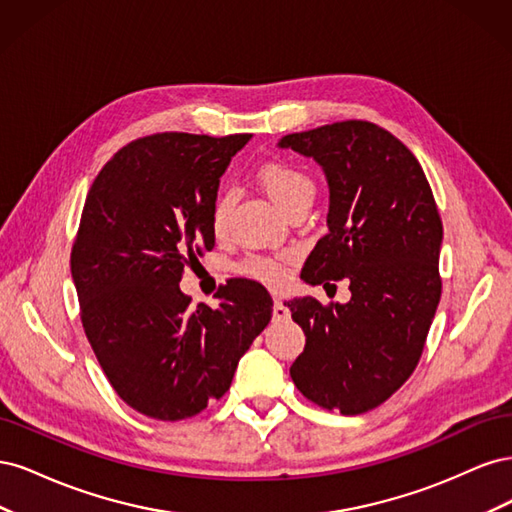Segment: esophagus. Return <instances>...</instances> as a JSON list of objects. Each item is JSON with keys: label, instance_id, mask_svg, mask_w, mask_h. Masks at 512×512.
Instances as JSON below:
<instances>
[{"label": "esophagus", "instance_id": "obj_1", "mask_svg": "<svg viewBox=\"0 0 512 512\" xmlns=\"http://www.w3.org/2000/svg\"><path fill=\"white\" fill-rule=\"evenodd\" d=\"M288 318H290V309L286 307V303L280 297H275L273 299V320L282 322V320H288Z\"/></svg>", "mask_w": 512, "mask_h": 512}]
</instances>
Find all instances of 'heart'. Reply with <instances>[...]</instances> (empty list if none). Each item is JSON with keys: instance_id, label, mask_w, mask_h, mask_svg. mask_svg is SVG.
I'll return each mask as SVG.
<instances>
[{"instance_id": "heart-1", "label": "heart", "mask_w": 512, "mask_h": 512, "mask_svg": "<svg viewBox=\"0 0 512 512\" xmlns=\"http://www.w3.org/2000/svg\"><path fill=\"white\" fill-rule=\"evenodd\" d=\"M258 179L262 188L273 198V203L282 211H290L305 200H314L316 188L314 181L309 179L305 170L299 166L288 164V162H269L260 168ZM230 194H220L215 198L213 211H211V224L215 232H224L230 215ZM245 271L260 282L267 284H282L286 280V260H275V258H252L245 265Z\"/></svg>"}]
</instances>
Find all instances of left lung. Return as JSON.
I'll use <instances>...</instances> for the list:
<instances>
[{
  "label": "left lung",
  "mask_w": 512,
  "mask_h": 512,
  "mask_svg": "<svg viewBox=\"0 0 512 512\" xmlns=\"http://www.w3.org/2000/svg\"><path fill=\"white\" fill-rule=\"evenodd\" d=\"M277 147L314 158L329 183L324 235L307 256V284L350 282V301L290 299L305 350L290 367L314 404L363 414L414 371L440 303L442 220L410 149L369 121L284 136Z\"/></svg>",
  "instance_id": "left-lung-1"
}]
</instances>
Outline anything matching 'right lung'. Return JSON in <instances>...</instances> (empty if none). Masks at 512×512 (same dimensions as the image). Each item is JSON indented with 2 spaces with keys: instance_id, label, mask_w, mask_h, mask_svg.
Wrapping results in <instances>:
<instances>
[{
  "instance_id": "add662e5",
  "label": "right lung",
  "mask_w": 512,
  "mask_h": 512,
  "mask_svg": "<svg viewBox=\"0 0 512 512\" xmlns=\"http://www.w3.org/2000/svg\"><path fill=\"white\" fill-rule=\"evenodd\" d=\"M250 138H138L104 164L85 200L70 256L83 329L115 393L158 421L220 399L273 314L252 280L228 282L215 309L190 305L179 288L185 265L215 245L220 177Z\"/></svg>"
}]
</instances>
